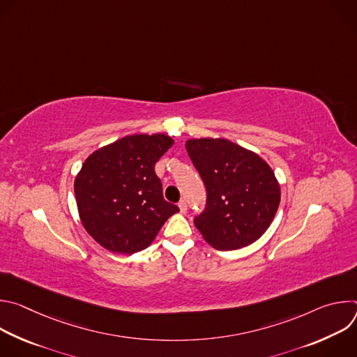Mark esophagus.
I'll list each match as a JSON object with an SVG mask.
<instances>
[{
    "instance_id": "esophagus-1",
    "label": "esophagus",
    "mask_w": 357,
    "mask_h": 357,
    "mask_svg": "<svg viewBox=\"0 0 357 357\" xmlns=\"http://www.w3.org/2000/svg\"><path fill=\"white\" fill-rule=\"evenodd\" d=\"M178 206H179V211H181L182 213H185V212L188 211V203H186L185 199H182V200L178 203Z\"/></svg>"
}]
</instances>
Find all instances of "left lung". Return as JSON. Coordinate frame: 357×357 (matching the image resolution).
Returning <instances> with one entry per match:
<instances>
[{"label": "left lung", "instance_id": "1", "mask_svg": "<svg viewBox=\"0 0 357 357\" xmlns=\"http://www.w3.org/2000/svg\"><path fill=\"white\" fill-rule=\"evenodd\" d=\"M186 151L206 188V206L193 219L211 245L237 250L270 227L281 190L270 165L225 138L188 139Z\"/></svg>", "mask_w": 357, "mask_h": 357}]
</instances>
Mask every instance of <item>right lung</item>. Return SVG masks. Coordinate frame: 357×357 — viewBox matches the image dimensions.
I'll use <instances>...</instances> for the list:
<instances>
[{
	"instance_id": "right-lung-1",
	"label": "right lung",
	"mask_w": 357,
	"mask_h": 357,
	"mask_svg": "<svg viewBox=\"0 0 357 357\" xmlns=\"http://www.w3.org/2000/svg\"><path fill=\"white\" fill-rule=\"evenodd\" d=\"M165 134H135L94 151L75 179L79 216L105 248L132 254L146 248L179 208L164 199L154 167L172 146Z\"/></svg>"
}]
</instances>
